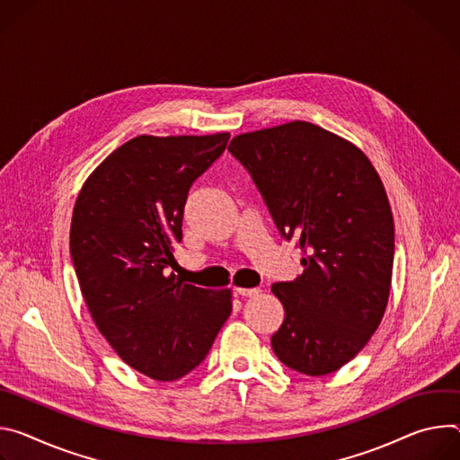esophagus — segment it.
<instances>
[{
	"label": "esophagus",
	"instance_id": "esophagus-1",
	"mask_svg": "<svg viewBox=\"0 0 460 460\" xmlns=\"http://www.w3.org/2000/svg\"><path fill=\"white\" fill-rule=\"evenodd\" d=\"M235 294H239V296H243V297H253V296H258V294H260V288H244V287H237V288H235Z\"/></svg>",
	"mask_w": 460,
	"mask_h": 460
}]
</instances>
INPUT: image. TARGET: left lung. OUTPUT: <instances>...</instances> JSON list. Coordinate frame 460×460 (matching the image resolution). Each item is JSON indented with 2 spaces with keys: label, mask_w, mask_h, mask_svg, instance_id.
Listing matches in <instances>:
<instances>
[{
  "label": "left lung",
  "mask_w": 460,
  "mask_h": 460,
  "mask_svg": "<svg viewBox=\"0 0 460 460\" xmlns=\"http://www.w3.org/2000/svg\"><path fill=\"white\" fill-rule=\"evenodd\" d=\"M228 149L305 253L301 276L272 285L285 309L272 349L301 375L334 373L387 307L394 221L384 182L358 146L303 120L237 135Z\"/></svg>",
  "instance_id": "1"
}]
</instances>
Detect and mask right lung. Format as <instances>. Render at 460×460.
<instances>
[{
	"mask_svg": "<svg viewBox=\"0 0 460 460\" xmlns=\"http://www.w3.org/2000/svg\"><path fill=\"white\" fill-rule=\"evenodd\" d=\"M228 138L138 135L94 168L75 202L69 248L91 318L120 358L153 380L195 369L232 313L230 288L164 274L182 239L188 190Z\"/></svg>",
	"mask_w": 460,
	"mask_h": 460,
	"instance_id": "add662e5",
	"label": "right lung"
}]
</instances>
